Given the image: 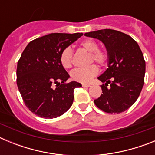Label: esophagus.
I'll return each mask as SVG.
<instances>
[{"label": "esophagus", "instance_id": "1", "mask_svg": "<svg viewBox=\"0 0 155 155\" xmlns=\"http://www.w3.org/2000/svg\"><path fill=\"white\" fill-rule=\"evenodd\" d=\"M82 87H91V84H82Z\"/></svg>", "mask_w": 155, "mask_h": 155}]
</instances>
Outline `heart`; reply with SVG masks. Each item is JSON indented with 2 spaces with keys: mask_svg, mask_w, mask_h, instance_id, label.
<instances>
[{
  "mask_svg": "<svg viewBox=\"0 0 155 155\" xmlns=\"http://www.w3.org/2000/svg\"><path fill=\"white\" fill-rule=\"evenodd\" d=\"M81 49L89 53V63L93 61L99 65H105L109 61V53L105 49L98 48L96 41L91 39H86L79 45ZM60 61L61 65L66 69L72 67V51L71 48L67 47L62 50L60 55ZM98 73V68L95 64H91L87 68H76L71 73V78L81 83H89L93 78Z\"/></svg>",
  "mask_w": 155,
  "mask_h": 155,
  "instance_id": "heart-1",
  "label": "heart"
}]
</instances>
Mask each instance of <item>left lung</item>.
<instances>
[{
	"instance_id": "1",
	"label": "left lung",
	"mask_w": 155,
	"mask_h": 155,
	"mask_svg": "<svg viewBox=\"0 0 155 155\" xmlns=\"http://www.w3.org/2000/svg\"><path fill=\"white\" fill-rule=\"evenodd\" d=\"M84 35L102 41L109 55L107 70L98 78L105 83L101 85L102 94L94 104L107 113L124 112L136 102L144 84L146 64L139 45L130 35L113 29Z\"/></svg>"
}]
</instances>
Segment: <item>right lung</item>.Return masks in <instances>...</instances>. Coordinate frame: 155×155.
I'll return each mask as SVG.
<instances>
[{"label": "right lung", "instance_id": "add662e5", "mask_svg": "<svg viewBox=\"0 0 155 155\" xmlns=\"http://www.w3.org/2000/svg\"><path fill=\"white\" fill-rule=\"evenodd\" d=\"M82 35L49 34L31 41L21 53L16 71L17 85L26 107L36 116L57 118L72 105L74 91L81 84L67 82L70 76L61 65L60 55Z\"/></svg>", "mask_w": 155, "mask_h": 155}]
</instances>
